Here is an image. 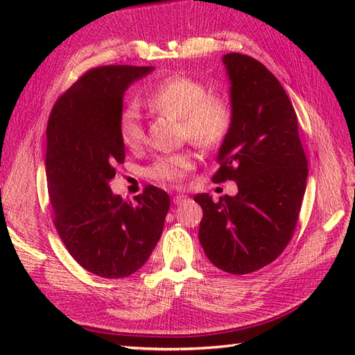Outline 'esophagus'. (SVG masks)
I'll list each match as a JSON object with an SVG mask.
<instances>
[{"label": "esophagus", "mask_w": 355, "mask_h": 355, "mask_svg": "<svg viewBox=\"0 0 355 355\" xmlns=\"http://www.w3.org/2000/svg\"><path fill=\"white\" fill-rule=\"evenodd\" d=\"M187 200V197L186 195H175V197L172 198V201H173V205H182V202H184Z\"/></svg>", "instance_id": "34e87169"}]
</instances>
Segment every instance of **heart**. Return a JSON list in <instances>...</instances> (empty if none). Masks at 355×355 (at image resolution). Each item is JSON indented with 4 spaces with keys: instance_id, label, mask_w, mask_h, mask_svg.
<instances>
[{
    "instance_id": "obj_1",
    "label": "heart",
    "mask_w": 355,
    "mask_h": 355,
    "mask_svg": "<svg viewBox=\"0 0 355 355\" xmlns=\"http://www.w3.org/2000/svg\"><path fill=\"white\" fill-rule=\"evenodd\" d=\"M146 103L155 111L182 120L183 134L200 148H214L225 139L232 126V107L221 96L207 94L200 80L187 76H169L150 89ZM119 134L126 148H137L143 130L137 111L126 108L119 117ZM193 168L187 153L158 157L146 169L149 178L163 184H180Z\"/></svg>"
}]
</instances>
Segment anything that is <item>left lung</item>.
Returning <instances> with one entry per match:
<instances>
[{
  "label": "left lung",
  "mask_w": 355,
  "mask_h": 355,
  "mask_svg": "<svg viewBox=\"0 0 355 355\" xmlns=\"http://www.w3.org/2000/svg\"><path fill=\"white\" fill-rule=\"evenodd\" d=\"M223 62L230 80L232 126L223 140L212 180L236 182L235 197L202 209L198 238L209 261L232 275H247L273 262L296 229L308 163L297 116L275 74L256 59L229 53Z\"/></svg>",
  "instance_id": "obj_1"
}]
</instances>
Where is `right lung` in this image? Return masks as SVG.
Returning <instances> with one entry per match:
<instances>
[{
  "label": "right lung",
  "instance_id": "right-lung-1",
  "mask_svg": "<svg viewBox=\"0 0 355 355\" xmlns=\"http://www.w3.org/2000/svg\"><path fill=\"white\" fill-rule=\"evenodd\" d=\"M154 67L88 70L59 97L47 125V173L53 223L67 250L96 276L135 273L162 236L169 195L146 186L135 202L110 189L125 160L119 134L123 94Z\"/></svg>",
  "mask_w": 355,
  "mask_h": 355
}]
</instances>
